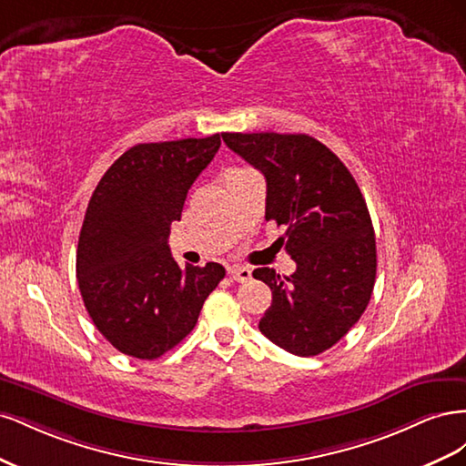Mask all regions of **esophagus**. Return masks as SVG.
Wrapping results in <instances>:
<instances>
[{"label": "esophagus", "instance_id": "obj_1", "mask_svg": "<svg viewBox=\"0 0 466 466\" xmlns=\"http://www.w3.org/2000/svg\"><path fill=\"white\" fill-rule=\"evenodd\" d=\"M229 276H231L235 281H238V284H245V281L250 279L252 270H250V268H247V266H231V268H229Z\"/></svg>", "mask_w": 466, "mask_h": 466}]
</instances>
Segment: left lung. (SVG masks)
<instances>
[{
	"label": "left lung",
	"instance_id": "left-lung-1",
	"mask_svg": "<svg viewBox=\"0 0 466 466\" xmlns=\"http://www.w3.org/2000/svg\"><path fill=\"white\" fill-rule=\"evenodd\" d=\"M266 178V221L298 264L291 276L257 268L272 289L260 332L295 356H317L348 334L368 307L377 274L375 233L356 178L307 134H221Z\"/></svg>",
	"mask_w": 466,
	"mask_h": 466
}]
</instances>
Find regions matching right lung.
<instances>
[{"instance_id":"1","label":"right lung","mask_w":466,"mask_h":466,"mask_svg":"<svg viewBox=\"0 0 466 466\" xmlns=\"http://www.w3.org/2000/svg\"><path fill=\"white\" fill-rule=\"evenodd\" d=\"M219 146V134L137 144L110 165L91 196L77 284L96 330L126 356L157 360L182 342L225 276L218 262L180 268L167 243Z\"/></svg>"}]
</instances>
